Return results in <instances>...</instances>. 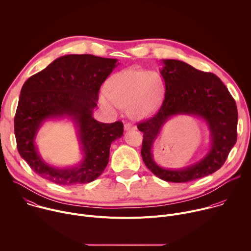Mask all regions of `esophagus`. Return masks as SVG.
Returning a JSON list of instances; mask_svg holds the SVG:
<instances>
[{"label":"esophagus","mask_w":251,"mask_h":251,"mask_svg":"<svg viewBox=\"0 0 251 251\" xmlns=\"http://www.w3.org/2000/svg\"><path fill=\"white\" fill-rule=\"evenodd\" d=\"M124 129L126 130V131H128V130H132V129H136V127L134 126V125H132L131 123H126L125 125H124Z\"/></svg>","instance_id":"esophagus-1"}]
</instances>
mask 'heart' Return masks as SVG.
<instances>
[{
	"label": "heart",
	"instance_id": "1",
	"mask_svg": "<svg viewBox=\"0 0 251 251\" xmlns=\"http://www.w3.org/2000/svg\"><path fill=\"white\" fill-rule=\"evenodd\" d=\"M109 93L103 91L101 104L107 109L117 110L127 106L130 116L143 118L150 115L160 103L163 82L152 71L125 69L116 74L108 83Z\"/></svg>",
	"mask_w": 251,
	"mask_h": 251
}]
</instances>
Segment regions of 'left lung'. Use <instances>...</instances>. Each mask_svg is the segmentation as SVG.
Instances as JSON below:
<instances>
[{
	"mask_svg": "<svg viewBox=\"0 0 251 251\" xmlns=\"http://www.w3.org/2000/svg\"><path fill=\"white\" fill-rule=\"evenodd\" d=\"M160 71L165 98L158 112L138 123L143 132L141 155L147 168L167 182L187 183L208 176L225 164L237 139V108L234 99L211 73H203L176 59H164ZM187 114L205 119L211 131V149L199 162L183 169H165L152 159L151 149L162 125L174 115Z\"/></svg>",
	"mask_w": 251,
	"mask_h": 251,
	"instance_id": "1",
	"label": "left lung"
}]
</instances>
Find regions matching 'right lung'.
I'll return each instance as SVG.
<instances>
[{"mask_svg":"<svg viewBox=\"0 0 251 251\" xmlns=\"http://www.w3.org/2000/svg\"><path fill=\"white\" fill-rule=\"evenodd\" d=\"M115 58L92 54H67L53 60L23 85L14 127L21 157L47 180L63 186L90 183L105 170L111 143L123 135V123H101L92 116L101 84L119 64ZM68 117L76 124L84 160L73 168L47 164L34 139L50 118Z\"/></svg>","mask_w":251,"mask_h":251,"instance_id":"right-lung-1","label":"right lung"}]
</instances>
